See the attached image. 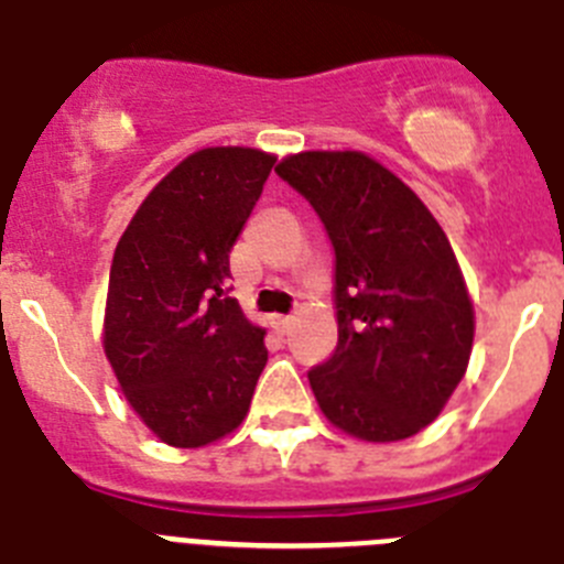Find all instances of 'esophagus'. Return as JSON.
Returning <instances> with one entry per match:
<instances>
[{"instance_id":"obj_1","label":"esophagus","mask_w":564,"mask_h":564,"mask_svg":"<svg viewBox=\"0 0 564 564\" xmlns=\"http://www.w3.org/2000/svg\"><path fill=\"white\" fill-rule=\"evenodd\" d=\"M273 325H276V330L282 333V336H285V333H291V327H293V318H291V316H279L276 322H273Z\"/></svg>"}]
</instances>
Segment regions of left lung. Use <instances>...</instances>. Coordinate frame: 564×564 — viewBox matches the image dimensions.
Returning <instances> with one entry per match:
<instances>
[{"label": "left lung", "instance_id": "8db88e82", "mask_svg": "<svg viewBox=\"0 0 564 564\" xmlns=\"http://www.w3.org/2000/svg\"><path fill=\"white\" fill-rule=\"evenodd\" d=\"M276 174L318 214L336 253L338 344L307 372L327 421L372 443L430 426L460 383L475 307L421 197L361 152H302Z\"/></svg>", "mask_w": 564, "mask_h": 564}]
</instances>
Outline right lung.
Instances as JSON below:
<instances>
[{
    "mask_svg": "<svg viewBox=\"0 0 564 564\" xmlns=\"http://www.w3.org/2000/svg\"><path fill=\"white\" fill-rule=\"evenodd\" d=\"M276 158L242 147L188 154L115 248L104 352L129 406L154 435L197 449L248 415L265 333L228 296V253Z\"/></svg>",
    "mask_w": 564,
    "mask_h": 564,
    "instance_id": "add662e5",
    "label": "right lung"
}]
</instances>
